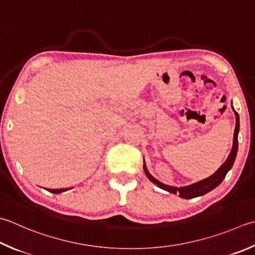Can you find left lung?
I'll use <instances>...</instances> for the list:
<instances>
[{"label": "left lung", "instance_id": "left-lung-1", "mask_svg": "<svg viewBox=\"0 0 255 255\" xmlns=\"http://www.w3.org/2000/svg\"><path fill=\"white\" fill-rule=\"evenodd\" d=\"M234 111V109H233ZM234 114H236V129H234V137H233V146H232V150L229 154L228 159L226 160L222 166L218 169V170L214 172L212 176H210L207 179H204V180L199 181L197 183H193L190 184V186H187V187H181V188H176V187H170V186H167V184H163L160 181H158L154 179L153 177L150 176V173L147 171V168L146 166H143V170L146 172L147 177L149 178V180L151 182H153L156 186H158L159 188L163 189V190L169 191L171 193L174 194H179L181 198L183 199H191V198H196L199 196H203V194L208 193L209 191L213 190L214 188L218 187L219 184H220L224 177H226V174L228 173V171L230 170L233 166V162L236 160V157H237V152H238V133H239V128H240V123H239V115L238 113L234 111Z\"/></svg>", "mask_w": 255, "mask_h": 255}]
</instances>
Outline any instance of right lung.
Instances as JSON below:
<instances>
[{
	"instance_id": "add662e5",
	"label": "right lung",
	"mask_w": 255,
	"mask_h": 255,
	"mask_svg": "<svg viewBox=\"0 0 255 255\" xmlns=\"http://www.w3.org/2000/svg\"><path fill=\"white\" fill-rule=\"evenodd\" d=\"M66 190H68V189H56V190H51V189H49V192H53V193H61V192H64V191H66Z\"/></svg>"
}]
</instances>
